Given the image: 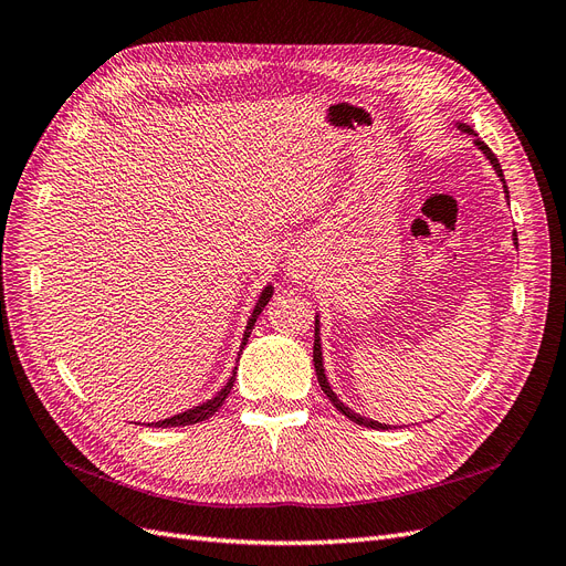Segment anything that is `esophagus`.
I'll return each instance as SVG.
<instances>
[{
  "instance_id": "34e87169",
  "label": "esophagus",
  "mask_w": 566,
  "mask_h": 566,
  "mask_svg": "<svg viewBox=\"0 0 566 566\" xmlns=\"http://www.w3.org/2000/svg\"><path fill=\"white\" fill-rule=\"evenodd\" d=\"M289 272H291V277H294V280H303L305 272H307V265H305L303 259H291Z\"/></svg>"
}]
</instances>
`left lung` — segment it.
<instances>
[{
	"label": "left lung",
	"mask_w": 566,
	"mask_h": 566,
	"mask_svg": "<svg viewBox=\"0 0 566 566\" xmlns=\"http://www.w3.org/2000/svg\"><path fill=\"white\" fill-rule=\"evenodd\" d=\"M457 128L459 130H464V133H469V135H475L467 123H457ZM475 142V146L480 151H483L485 156H488V160L492 163V167L496 170V175L501 177V181H504V191H506V198H509V186H506V179H504V172H501V165H499V160H496V156L492 154V149L490 146L483 142V139H473ZM513 240H515V244H517V235H513ZM312 361H315V370H317V380H319V387H322V391L328 396V401L336 406L347 420H352V422H357V424H361V427H368V429H391L389 424H380V422H375V420H368V417H361L359 412H354L352 408H347L338 396H336V391L331 389V385H328V380H326V373H324V359H322V343H319V319H315V349H312Z\"/></svg>",
	"instance_id": "1"
}]
</instances>
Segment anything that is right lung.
<instances>
[{
    "instance_id": "right-lung-1",
    "label": "right lung",
    "mask_w": 566,
    "mask_h": 566,
    "mask_svg": "<svg viewBox=\"0 0 566 566\" xmlns=\"http://www.w3.org/2000/svg\"><path fill=\"white\" fill-rule=\"evenodd\" d=\"M272 298V286L268 284L263 291H261V296H259V303H256V307H254V312H251V317H249V322H247V328H244V336H242V345H240V352L244 349V345H247V338H249V333H251V328H254V324H256V319H259V315L263 312V307L268 305V301ZM238 370V368H235ZM235 370H233V375H230V380L223 385V389L217 394V396H212V399L209 401H205V403H200V406H196V408H191V410H186V412H179V415H175V417H167V420H160V422H151L149 427H158V429H167V427H188V424H198V422H205L207 417H212L221 406H223V401H226V396L230 394V389H233V382H235Z\"/></svg>"
}]
</instances>
